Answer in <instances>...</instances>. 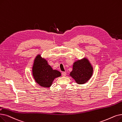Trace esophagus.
<instances>
[{
    "label": "esophagus",
    "mask_w": 122,
    "mask_h": 122,
    "mask_svg": "<svg viewBox=\"0 0 122 122\" xmlns=\"http://www.w3.org/2000/svg\"><path fill=\"white\" fill-rule=\"evenodd\" d=\"M62 76L63 77H65L66 76V73L65 72H63L62 73Z\"/></svg>",
    "instance_id": "34e87169"
}]
</instances>
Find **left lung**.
<instances>
[{"label": "left lung", "instance_id": "1", "mask_svg": "<svg viewBox=\"0 0 122 122\" xmlns=\"http://www.w3.org/2000/svg\"><path fill=\"white\" fill-rule=\"evenodd\" d=\"M93 73V67L86 57L74 62L73 69L69 75L78 84L87 83Z\"/></svg>", "mask_w": 122, "mask_h": 122}]
</instances>
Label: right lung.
<instances>
[{"label": "right lung", "instance_id": "obj_1", "mask_svg": "<svg viewBox=\"0 0 122 122\" xmlns=\"http://www.w3.org/2000/svg\"><path fill=\"white\" fill-rule=\"evenodd\" d=\"M32 71L36 83L44 88H50L54 79L61 76V73L53 69L47 60L42 58L41 54H38L35 58Z\"/></svg>", "mask_w": 122, "mask_h": 122}]
</instances>
